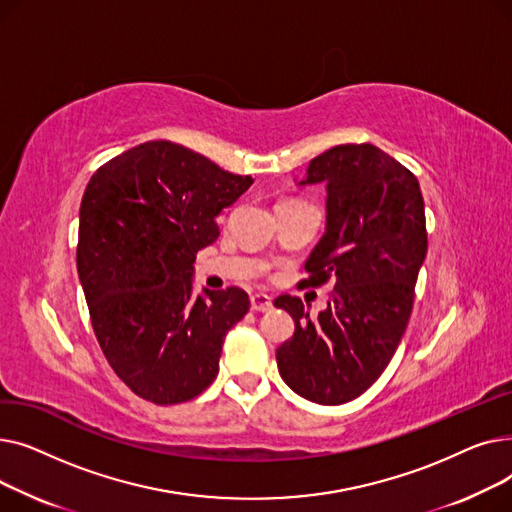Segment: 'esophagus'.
<instances>
[{"instance_id":"34e87169","label":"esophagus","mask_w":512,"mask_h":512,"mask_svg":"<svg viewBox=\"0 0 512 512\" xmlns=\"http://www.w3.org/2000/svg\"><path fill=\"white\" fill-rule=\"evenodd\" d=\"M251 309H253V311H259V313L270 311V309H272V299L267 297V294L255 292V294H251Z\"/></svg>"}]
</instances>
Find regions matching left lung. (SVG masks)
<instances>
[{
  "label": "left lung",
  "mask_w": 512,
  "mask_h": 512,
  "mask_svg": "<svg viewBox=\"0 0 512 512\" xmlns=\"http://www.w3.org/2000/svg\"><path fill=\"white\" fill-rule=\"evenodd\" d=\"M307 184H326V232L305 263V286L332 278L334 294L317 321L299 297L274 301L294 319L276 361L299 396L342 405L380 378L407 330L427 253L425 205L417 178L369 143L313 157Z\"/></svg>",
  "instance_id": "obj_1"
}]
</instances>
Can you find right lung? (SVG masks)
Returning <instances> with one entry per match:
<instances>
[{
	"label": "right lung",
	"mask_w": 512,
	"mask_h": 512,
	"mask_svg": "<svg viewBox=\"0 0 512 512\" xmlns=\"http://www.w3.org/2000/svg\"><path fill=\"white\" fill-rule=\"evenodd\" d=\"M251 184L182 145L149 141L107 161L85 188L76 267L91 324L118 378L155 405L199 396L249 311L236 286L195 294L193 263Z\"/></svg>",
	"instance_id": "add662e5"
}]
</instances>
